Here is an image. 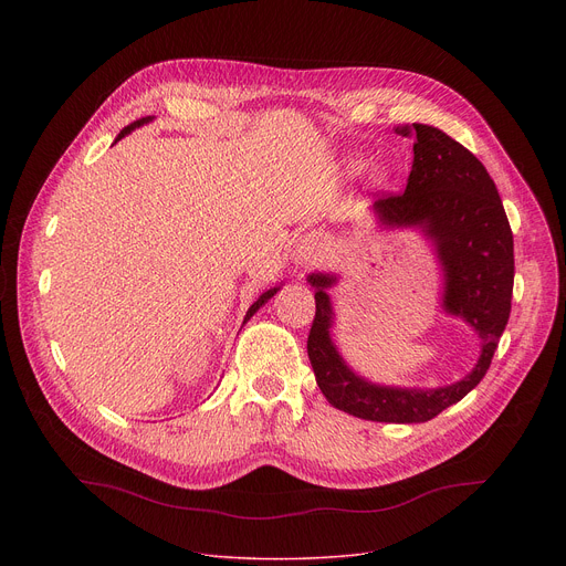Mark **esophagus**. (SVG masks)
I'll list each match as a JSON object with an SVG mask.
<instances>
[{"mask_svg": "<svg viewBox=\"0 0 566 566\" xmlns=\"http://www.w3.org/2000/svg\"><path fill=\"white\" fill-rule=\"evenodd\" d=\"M322 253H325V237H322V232H315V230L300 234L297 241H295V247H293V260L300 266L315 264L322 258Z\"/></svg>", "mask_w": 566, "mask_h": 566, "instance_id": "obj_1", "label": "esophagus"}]
</instances>
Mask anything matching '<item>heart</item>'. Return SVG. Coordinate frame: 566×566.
<instances>
[{
    "label": "heart",
    "mask_w": 566,
    "mask_h": 566,
    "mask_svg": "<svg viewBox=\"0 0 566 566\" xmlns=\"http://www.w3.org/2000/svg\"><path fill=\"white\" fill-rule=\"evenodd\" d=\"M363 166H365V164H363V160H360V158H352V160H349V168H352L354 172H356V170H360Z\"/></svg>",
    "instance_id": "heart-1"
}]
</instances>
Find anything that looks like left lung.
<instances>
[{
  "mask_svg": "<svg viewBox=\"0 0 566 566\" xmlns=\"http://www.w3.org/2000/svg\"><path fill=\"white\" fill-rule=\"evenodd\" d=\"M415 136V160L406 192L374 201L387 228H421L443 269V308L463 317L481 340L474 369L446 387H387L360 378L332 340L334 308L327 289L336 275L311 273L315 317L306 352L319 391L336 410L380 423H426L459 402L486 376L506 329L513 297V232L495 181L481 160L446 132L415 123L396 127Z\"/></svg>",
  "mask_w": 566,
  "mask_h": 566,
  "instance_id": "obj_1",
  "label": "left lung"
}]
</instances>
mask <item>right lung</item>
<instances>
[{
    "instance_id": "right-lung-1",
    "label": "right lung",
    "mask_w": 566,
    "mask_h": 566,
    "mask_svg": "<svg viewBox=\"0 0 566 566\" xmlns=\"http://www.w3.org/2000/svg\"><path fill=\"white\" fill-rule=\"evenodd\" d=\"M149 120H151V116H147V118H138V120H136V123H132V125H127V127H125V129H123V132H120V134H118V136H116V140H120V138H123V136H127V134H129V132H132V129H136V127H140V125H145V123H149ZM116 140H114V143H116ZM277 291H280V286H273V289H269V291H266V293H262V295H260V297H258V300H255V302H253V306H251V308H249V313H247V317H244V322H247V319H251V317H253V313H258V308H260V306H262V304H266V302H269V300H271V297H273V295H275V293H277Z\"/></svg>"
}]
</instances>
